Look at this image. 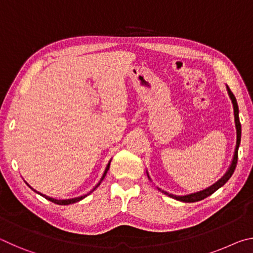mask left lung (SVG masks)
I'll list each match as a JSON object with an SVG mask.
<instances>
[{"instance_id":"8db88e82","label":"left lung","mask_w":253,"mask_h":253,"mask_svg":"<svg viewBox=\"0 0 253 253\" xmlns=\"http://www.w3.org/2000/svg\"><path fill=\"white\" fill-rule=\"evenodd\" d=\"M226 90H228L229 93V97L231 101H232V105H233V111H234V123H235V129H237V145H235V149H234V155L232 158V162H231V165L229 169L226 170V173L222 176L219 181L216 183H214L213 185H211L208 188H205L203 191H200V192H196V193H192V194H188V195H183V196H178V195H174V194H169V192L166 191H163L161 188H158L162 193H164L165 195L169 196V198L175 199L177 201H181V202H185V203H192V202H198V201L201 200H204L205 198H208V196L212 195L214 192L219 190L220 187H222L224 185V184L229 181L230 177L232 176V174L234 172L235 168H237V163H238V149L240 146V142H241V124H240V119H239V107H238V102L237 99H235L234 95L232 93V91L230 90V88L226 85ZM147 173V172H146ZM147 176L148 178L151 179L149 177V175L147 173Z\"/></svg>"}]
</instances>
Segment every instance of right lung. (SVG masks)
Wrapping results in <instances>:
<instances>
[{
    "mask_svg": "<svg viewBox=\"0 0 253 253\" xmlns=\"http://www.w3.org/2000/svg\"><path fill=\"white\" fill-rule=\"evenodd\" d=\"M109 166H110V161H109V163H108V165H107V168H106V169H105V173H104V175H102L101 176V179H100V182L97 184V185L92 188V191H95L96 188L100 185V183H101V181L102 179L105 178V176H106V174H107V172H108V169H109ZM27 183V182H25ZM28 184V183H27ZM29 185V184H28ZM29 187L30 188H32L31 186L29 185ZM32 190L36 192V193H38V194H40L41 196H43L44 199H46V200H49V201H51V202H53V203H55V204H59V205H68V204H72V203H76V202H79V201H81L83 199H84L85 196L87 195H89L91 193L92 191H90V193H88V194H85V195H83V196H79V198H75V199H69V200H57V199H53V198H50V196H46V195H44V194H42V193H40V192H38V191H36L34 190V188H32Z\"/></svg>",
    "mask_w": 253,
    "mask_h": 253,
    "instance_id": "obj_1",
    "label": "right lung"
}]
</instances>
